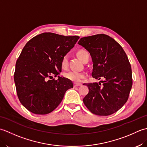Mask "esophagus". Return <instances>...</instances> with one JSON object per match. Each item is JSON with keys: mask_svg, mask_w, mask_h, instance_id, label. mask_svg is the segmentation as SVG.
<instances>
[{"mask_svg": "<svg viewBox=\"0 0 147 147\" xmlns=\"http://www.w3.org/2000/svg\"><path fill=\"white\" fill-rule=\"evenodd\" d=\"M82 86V84H76V83H75L74 85V87H77V86Z\"/></svg>", "mask_w": 147, "mask_h": 147, "instance_id": "34e87169", "label": "esophagus"}]
</instances>
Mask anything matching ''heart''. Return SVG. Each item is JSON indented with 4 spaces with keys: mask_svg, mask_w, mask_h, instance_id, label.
<instances>
[{
    "mask_svg": "<svg viewBox=\"0 0 147 147\" xmlns=\"http://www.w3.org/2000/svg\"><path fill=\"white\" fill-rule=\"evenodd\" d=\"M87 52L86 51H84V50H80L78 52H77V55L81 60L82 61H83V59L85 57V55ZM68 64V56L67 55H65L63 57L61 61V64L62 67H66ZM65 78H66L67 79L69 80L72 82L74 83H79L82 82V81L83 78H85L86 77V74L84 73H82V72H78V71H69L67 73H65L64 74Z\"/></svg>",
    "mask_w": 147,
    "mask_h": 147,
    "instance_id": "heart-1",
    "label": "heart"
}]
</instances>
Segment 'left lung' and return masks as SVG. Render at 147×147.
<instances>
[{"label":"left lung","instance_id":"8db88e82","mask_svg":"<svg viewBox=\"0 0 147 147\" xmlns=\"http://www.w3.org/2000/svg\"><path fill=\"white\" fill-rule=\"evenodd\" d=\"M78 44L88 51L93 62L92 75L102 83L86 84L89 92L83 99L92 113L109 115L125 104L132 87L131 65L122 47L105 34L83 37Z\"/></svg>","mask_w":147,"mask_h":147}]
</instances>
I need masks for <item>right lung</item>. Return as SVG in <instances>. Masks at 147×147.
<instances>
[{
    "mask_svg": "<svg viewBox=\"0 0 147 147\" xmlns=\"http://www.w3.org/2000/svg\"><path fill=\"white\" fill-rule=\"evenodd\" d=\"M78 36L43 33L27 42L16 64L14 76L21 104L35 114L52 112L73 82L64 77L49 80L61 72L62 59L74 47Z\"/></svg>",
    "mask_w": 147,
    "mask_h": 147,
    "instance_id": "add662e5",
    "label": "right lung"
}]
</instances>
